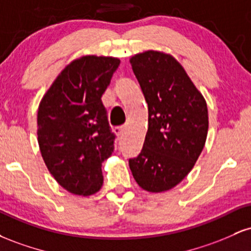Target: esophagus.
I'll return each instance as SVG.
<instances>
[{
    "label": "esophagus",
    "instance_id": "esophagus-1",
    "mask_svg": "<svg viewBox=\"0 0 251 251\" xmlns=\"http://www.w3.org/2000/svg\"><path fill=\"white\" fill-rule=\"evenodd\" d=\"M125 131H126V126H123V127H119V128H117L116 129V133H117V135H123L124 133H125Z\"/></svg>",
    "mask_w": 251,
    "mask_h": 251
}]
</instances>
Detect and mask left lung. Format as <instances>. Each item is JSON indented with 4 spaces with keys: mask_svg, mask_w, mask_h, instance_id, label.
<instances>
[{
    "mask_svg": "<svg viewBox=\"0 0 251 251\" xmlns=\"http://www.w3.org/2000/svg\"><path fill=\"white\" fill-rule=\"evenodd\" d=\"M129 63L149 106L143 150L129 169L138 185L153 194L180 183L206 142L208 106L183 66L171 54L146 50Z\"/></svg>",
    "mask_w": 251,
    "mask_h": 251,
    "instance_id": "obj_1",
    "label": "left lung"
}]
</instances>
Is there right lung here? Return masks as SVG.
Here are the masks:
<instances>
[{"mask_svg": "<svg viewBox=\"0 0 251 251\" xmlns=\"http://www.w3.org/2000/svg\"><path fill=\"white\" fill-rule=\"evenodd\" d=\"M120 60L82 55L60 72L40 101L37 142L48 171L76 196L101 189V164L114 150L101 97Z\"/></svg>", "mask_w": 251, "mask_h": 251, "instance_id": "right-lung-1", "label": "right lung"}]
</instances>
